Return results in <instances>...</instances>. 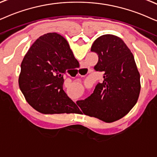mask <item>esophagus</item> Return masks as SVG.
I'll return each instance as SVG.
<instances>
[{
	"instance_id": "esophagus-1",
	"label": "esophagus",
	"mask_w": 157,
	"mask_h": 157,
	"mask_svg": "<svg viewBox=\"0 0 157 157\" xmlns=\"http://www.w3.org/2000/svg\"><path fill=\"white\" fill-rule=\"evenodd\" d=\"M85 69H86V68H85V67H82V68L80 69V70H81V71H85Z\"/></svg>"
}]
</instances>
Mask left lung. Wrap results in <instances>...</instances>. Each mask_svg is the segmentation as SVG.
Masks as SVG:
<instances>
[{"instance_id": "obj_1", "label": "left lung", "mask_w": 157, "mask_h": 157, "mask_svg": "<svg viewBox=\"0 0 157 157\" xmlns=\"http://www.w3.org/2000/svg\"><path fill=\"white\" fill-rule=\"evenodd\" d=\"M90 51L98 55L94 69L104 72V81L96 85L90 96L77 104L85 114L106 122H114L125 116L138 101L139 72L131 51L117 36L101 35Z\"/></svg>"}]
</instances>
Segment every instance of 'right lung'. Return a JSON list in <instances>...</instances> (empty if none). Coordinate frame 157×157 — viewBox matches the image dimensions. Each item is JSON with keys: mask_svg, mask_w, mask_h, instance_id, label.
I'll return each mask as SVG.
<instances>
[{"mask_svg": "<svg viewBox=\"0 0 157 157\" xmlns=\"http://www.w3.org/2000/svg\"><path fill=\"white\" fill-rule=\"evenodd\" d=\"M79 64L67 40L56 33L37 38L24 57L19 85L28 104L43 114L76 113L63 90L64 75Z\"/></svg>", "mask_w": 157, "mask_h": 157, "instance_id": "right-lung-1", "label": "right lung"}]
</instances>
